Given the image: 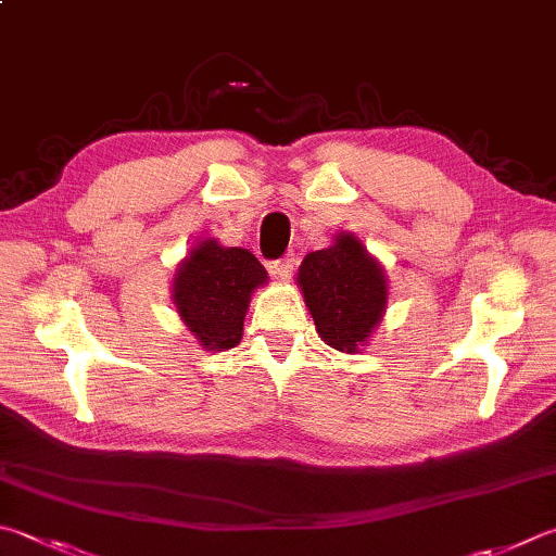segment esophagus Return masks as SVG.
Segmentation results:
<instances>
[{
  "instance_id": "esophagus-1",
  "label": "esophagus",
  "mask_w": 556,
  "mask_h": 556,
  "mask_svg": "<svg viewBox=\"0 0 556 556\" xmlns=\"http://www.w3.org/2000/svg\"><path fill=\"white\" fill-rule=\"evenodd\" d=\"M292 270H295V256H292V254H288L286 258L274 261V264H270V274H274L278 280H290Z\"/></svg>"
}]
</instances>
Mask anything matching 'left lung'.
<instances>
[{
	"mask_svg": "<svg viewBox=\"0 0 556 556\" xmlns=\"http://www.w3.org/2000/svg\"><path fill=\"white\" fill-rule=\"evenodd\" d=\"M298 288L321 341L341 353H358L387 312L384 266L353 232L309 251L298 270Z\"/></svg>",
	"mask_w": 556,
	"mask_h": 556,
	"instance_id": "left-lung-1",
	"label": "left lung"
}]
</instances>
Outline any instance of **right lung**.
<instances>
[{"label":"right lung","instance_id":"1","mask_svg":"<svg viewBox=\"0 0 556 556\" xmlns=\"http://www.w3.org/2000/svg\"><path fill=\"white\" fill-rule=\"evenodd\" d=\"M261 286H268V274L249 249L205 237L176 264L172 302L203 351H227L242 341L249 302Z\"/></svg>","mask_w":556,"mask_h":556}]
</instances>
